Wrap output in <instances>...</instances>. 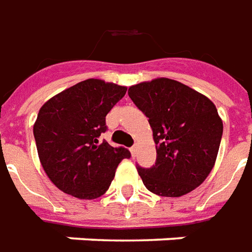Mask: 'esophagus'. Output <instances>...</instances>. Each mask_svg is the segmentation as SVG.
Listing matches in <instances>:
<instances>
[{
  "mask_svg": "<svg viewBox=\"0 0 252 252\" xmlns=\"http://www.w3.org/2000/svg\"><path fill=\"white\" fill-rule=\"evenodd\" d=\"M137 148H138V147H137V144H134V145H133V147H131V148H130V152H131V155H133V156L136 155Z\"/></svg>",
  "mask_w": 252,
  "mask_h": 252,
  "instance_id": "obj_1",
  "label": "esophagus"
}]
</instances>
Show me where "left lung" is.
I'll list each match as a JSON object with an SVG mask.
<instances>
[{"label":"left lung","instance_id":"8db88e82","mask_svg":"<svg viewBox=\"0 0 252 252\" xmlns=\"http://www.w3.org/2000/svg\"><path fill=\"white\" fill-rule=\"evenodd\" d=\"M129 97L152 127L156 162L137 167L152 193L180 197L199 187L214 167L222 121L214 103L184 83L158 78L129 88Z\"/></svg>","mask_w":252,"mask_h":252}]
</instances>
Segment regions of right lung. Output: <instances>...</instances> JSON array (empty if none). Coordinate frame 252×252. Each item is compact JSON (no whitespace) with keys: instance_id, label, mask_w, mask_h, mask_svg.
I'll list each match as a JSON object with an SVG mask.
<instances>
[{"instance_id":"obj_1","label":"right lung","mask_w":252,"mask_h":252,"mask_svg":"<svg viewBox=\"0 0 252 252\" xmlns=\"http://www.w3.org/2000/svg\"><path fill=\"white\" fill-rule=\"evenodd\" d=\"M126 86L86 79L43 104L34 123L36 151L49 180L64 193L97 199L107 192L129 149L111 147L98 137L105 116L125 94Z\"/></svg>"}]
</instances>
